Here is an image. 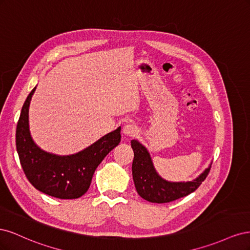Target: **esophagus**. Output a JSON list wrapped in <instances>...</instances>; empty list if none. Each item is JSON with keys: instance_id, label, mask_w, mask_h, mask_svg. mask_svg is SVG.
I'll return each mask as SVG.
<instances>
[{"instance_id": "obj_1", "label": "esophagus", "mask_w": 250, "mask_h": 250, "mask_svg": "<svg viewBox=\"0 0 250 250\" xmlns=\"http://www.w3.org/2000/svg\"><path fill=\"white\" fill-rule=\"evenodd\" d=\"M123 133L126 137H134V135L138 133V128L134 125L127 124L123 127Z\"/></svg>"}]
</instances>
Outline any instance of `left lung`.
Returning a JSON list of instances; mask_svg holds the SVG:
<instances>
[{
  "instance_id": "left-lung-1",
  "label": "left lung",
  "mask_w": 250,
  "mask_h": 250,
  "mask_svg": "<svg viewBox=\"0 0 250 250\" xmlns=\"http://www.w3.org/2000/svg\"><path fill=\"white\" fill-rule=\"evenodd\" d=\"M134 152L132 162V177L137 192L149 202L167 203L193 193L207 178L210 165L200 175L187 183H171L163 179L155 171L147 149L138 141H131Z\"/></svg>"
}]
</instances>
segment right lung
<instances>
[{
  "mask_svg": "<svg viewBox=\"0 0 250 250\" xmlns=\"http://www.w3.org/2000/svg\"><path fill=\"white\" fill-rule=\"evenodd\" d=\"M34 87L22 105L17 126V150L22 170L37 190L59 199H76L85 194L98 166L121 142V127L93 145L72 155H56L42 150L29 131V105Z\"/></svg>",
  "mask_w": 250,
  "mask_h": 250,
  "instance_id": "1",
  "label": "right lung"
}]
</instances>
